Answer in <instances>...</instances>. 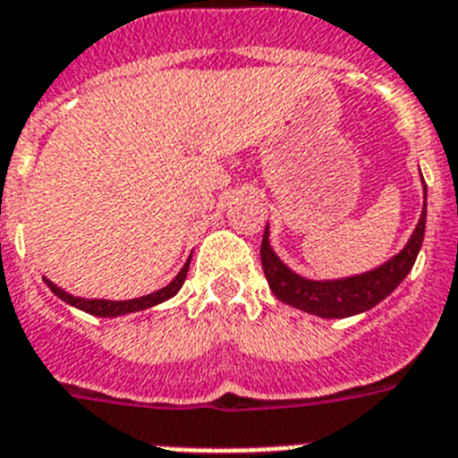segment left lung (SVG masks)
Masks as SVG:
<instances>
[{
  "label": "left lung",
  "instance_id": "left-lung-1",
  "mask_svg": "<svg viewBox=\"0 0 458 458\" xmlns=\"http://www.w3.org/2000/svg\"><path fill=\"white\" fill-rule=\"evenodd\" d=\"M424 228H427V186H424V207H421L420 224L408 240L403 251L394 256L383 267L373 272L360 274V276L341 278V281H309L290 272L284 262L278 260L267 240V228L262 234L260 260L267 284L274 297L284 304L295 306L306 313L320 318H348L361 311H369L377 301H383L389 293H394L396 285L408 276L424 242Z\"/></svg>",
  "mask_w": 458,
  "mask_h": 458
}]
</instances>
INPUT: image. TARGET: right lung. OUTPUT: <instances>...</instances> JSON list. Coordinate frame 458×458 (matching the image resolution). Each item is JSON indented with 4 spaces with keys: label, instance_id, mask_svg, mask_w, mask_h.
I'll list each match as a JSON object with an SVG mask.
<instances>
[{
    "label": "right lung",
    "instance_id": "add662e5",
    "mask_svg": "<svg viewBox=\"0 0 458 458\" xmlns=\"http://www.w3.org/2000/svg\"><path fill=\"white\" fill-rule=\"evenodd\" d=\"M189 265H191V258L186 260V265L182 267V272L170 281L165 288L157 290L152 295H145V297H135V300H126V301H110V300H82V297H73L69 293H64L62 288H57L55 284H50L46 278L47 288L53 290L55 295L59 300H64L66 304L75 306V309H81V311L91 313V316H98V318H114V316H124V313H133V311H142V309H149V306H157L161 301L170 300V297L177 295V290L182 288L184 284L186 272H189Z\"/></svg>",
    "mask_w": 458,
    "mask_h": 458
}]
</instances>
